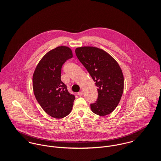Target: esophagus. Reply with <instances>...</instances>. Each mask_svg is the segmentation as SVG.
Returning <instances> with one entry per match:
<instances>
[{
  "label": "esophagus",
  "instance_id": "34e87169",
  "mask_svg": "<svg viewBox=\"0 0 161 161\" xmlns=\"http://www.w3.org/2000/svg\"><path fill=\"white\" fill-rule=\"evenodd\" d=\"M83 93L82 91H81V92H80L78 93V95L80 97H81V96L83 95Z\"/></svg>",
  "mask_w": 161,
  "mask_h": 161
}]
</instances>
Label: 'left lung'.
Instances as JSON below:
<instances>
[{
  "instance_id": "8db88e82",
  "label": "left lung",
  "mask_w": 161,
  "mask_h": 161,
  "mask_svg": "<svg viewBox=\"0 0 161 161\" xmlns=\"http://www.w3.org/2000/svg\"><path fill=\"white\" fill-rule=\"evenodd\" d=\"M75 53L97 87V101L90 104L99 116L112 113L119 104L124 90V77L118 62L107 52L93 47L76 48Z\"/></svg>"
}]
</instances>
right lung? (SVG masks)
Wrapping results in <instances>:
<instances>
[{"label": "right lung", "mask_w": 161, "mask_h": 161, "mask_svg": "<svg viewBox=\"0 0 161 161\" xmlns=\"http://www.w3.org/2000/svg\"><path fill=\"white\" fill-rule=\"evenodd\" d=\"M72 57L69 47H58L43 56L33 75V90L36 101L46 113L57 119L70 113L75 99L61 80L62 67Z\"/></svg>", "instance_id": "add662e5"}]
</instances>
